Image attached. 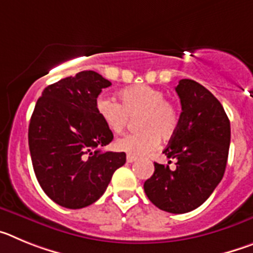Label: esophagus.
<instances>
[{"label": "esophagus", "mask_w": 253, "mask_h": 253, "mask_svg": "<svg viewBox=\"0 0 253 253\" xmlns=\"http://www.w3.org/2000/svg\"><path fill=\"white\" fill-rule=\"evenodd\" d=\"M134 161H137V157H134V156H130V154H128V156H126V162H128V163H133Z\"/></svg>", "instance_id": "34e87169"}]
</instances>
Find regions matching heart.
<instances>
[{"instance_id":"1","label":"heart","mask_w":253,"mask_h":253,"mask_svg":"<svg viewBox=\"0 0 253 253\" xmlns=\"http://www.w3.org/2000/svg\"><path fill=\"white\" fill-rule=\"evenodd\" d=\"M120 104L111 97L96 100V113L114 134L124 133L135 118V133L116 140L115 148L130 156H146L156 149L158 139L167 140L178 126L175 104L165 99V92L148 84H137L119 92Z\"/></svg>"}]
</instances>
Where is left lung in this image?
Instances as JSON below:
<instances>
[{"mask_svg":"<svg viewBox=\"0 0 253 253\" xmlns=\"http://www.w3.org/2000/svg\"><path fill=\"white\" fill-rule=\"evenodd\" d=\"M176 92L182 113L177 130L163 151L167 158L176 160V169L154 162L144 191L161 210L182 214L200 207L222 181L231 123L218 99L198 82L181 80Z\"/></svg>","mask_w":253,"mask_h":253,"instance_id":"obj_1","label":"left lung"}]
</instances>
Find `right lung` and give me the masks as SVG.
<instances>
[{"label":"right lung","instance_id":"right-lung-1","mask_svg":"<svg viewBox=\"0 0 253 253\" xmlns=\"http://www.w3.org/2000/svg\"><path fill=\"white\" fill-rule=\"evenodd\" d=\"M111 82L82 71L45 87L29 124V148L35 176L58 205L81 209L99 200L124 152H102L113 140L97 113L96 100Z\"/></svg>","mask_w":253,"mask_h":253}]
</instances>
